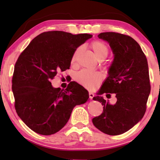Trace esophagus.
Instances as JSON below:
<instances>
[{
  "mask_svg": "<svg viewBox=\"0 0 160 160\" xmlns=\"http://www.w3.org/2000/svg\"><path fill=\"white\" fill-rule=\"evenodd\" d=\"M89 96L90 99L92 100L93 98L94 97V94L93 93H91V92H89Z\"/></svg>",
  "mask_w": 160,
  "mask_h": 160,
  "instance_id": "34e87169",
  "label": "esophagus"
}]
</instances>
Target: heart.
Listing matches in <instances>:
<instances>
[{"mask_svg":"<svg viewBox=\"0 0 160 160\" xmlns=\"http://www.w3.org/2000/svg\"><path fill=\"white\" fill-rule=\"evenodd\" d=\"M90 47L93 51L97 58L100 61L104 60L108 55L109 49L107 45L100 40H93L91 42ZM80 50V47H78L73 52L71 58V62L72 64L76 62ZM75 79L78 83L87 89L93 90L102 80V75L98 71H90L83 69L76 74Z\"/></svg>","mask_w":160,"mask_h":160,"instance_id":"obj_1","label":"heart"}]
</instances>
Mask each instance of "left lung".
Wrapping results in <instances>:
<instances>
[{
  "mask_svg": "<svg viewBox=\"0 0 160 160\" xmlns=\"http://www.w3.org/2000/svg\"><path fill=\"white\" fill-rule=\"evenodd\" d=\"M98 38L109 43L114 60L99 95L115 93L117 102L110 104L95 96L103 107L102 113L93 118V125L104 133L117 135L127 132L143 118L151 92L147 57L140 45L128 35L104 32Z\"/></svg>",
  "mask_w": 160,
  "mask_h": 160,
  "instance_id": "1",
  "label": "left lung"
}]
</instances>
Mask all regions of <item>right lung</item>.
<instances>
[{
    "label": "right lung",
    "instance_id": "add662e5",
    "mask_svg": "<svg viewBox=\"0 0 160 160\" xmlns=\"http://www.w3.org/2000/svg\"><path fill=\"white\" fill-rule=\"evenodd\" d=\"M92 35H73L49 31L33 38L20 53L15 64L12 91L17 114L37 133H56L67 123L76 105L85 103L88 91L76 82L65 90L53 88L58 71L69 69L71 58L78 47Z\"/></svg>",
    "mask_w": 160,
    "mask_h": 160
}]
</instances>
